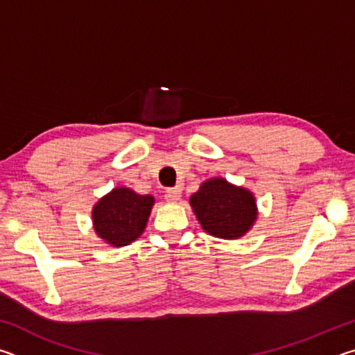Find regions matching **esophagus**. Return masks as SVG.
I'll return each instance as SVG.
<instances>
[{
  "mask_svg": "<svg viewBox=\"0 0 355 355\" xmlns=\"http://www.w3.org/2000/svg\"><path fill=\"white\" fill-rule=\"evenodd\" d=\"M180 197H182V189H180V188L167 189L166 194H164V199L169 203H177L180 200Z\"/></svg>",
  "mask_w": 355,
  "mask_h": 355,
  "instance_id": "obj_1",
  "label": "esophagus"
}]
</instances>
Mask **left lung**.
Instances as JSON below:
<instances>
[{
	"mask_svg": "<svg viewBox=\"0 0 355 355\" xmlns=\"http://www.w3.org/2000/svg\"><path fill=\"white\" fill-rule=\"evenodd\" d=\"M189 205L203 230L222 239L244 236L258 218L254 192L222 177L205 180L189 197Z\"/></svg>",
	"mask_w": 355,
	"mask_h": 355,
	"instance_id": "obj_1",
	"label": "left lung"
}]
</instances>
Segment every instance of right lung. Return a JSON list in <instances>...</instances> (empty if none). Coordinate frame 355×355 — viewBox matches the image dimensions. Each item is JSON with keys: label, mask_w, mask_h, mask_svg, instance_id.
Here are the masks:
<instances>
[{"label": "right lung", "mask_w": 355, "mask_h": 355, "mask_svg": "<svg viewBox=\"0 0 355 355\" xmlns=\"http://www.w3.org/2000/svg\"><path fill=\"white\" fill-rule=\"evenodd\" d=\"M153 205V196H141L125 186L114 188L92 208L95 235L111 248L131 244L146 230Z\"/></svg>", "instance_id": "right-lung-1"}]
</instances>
